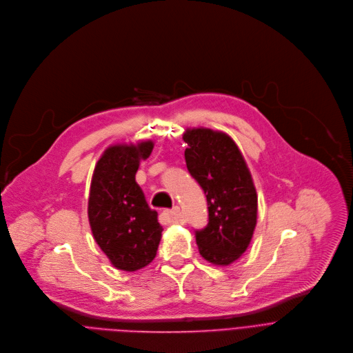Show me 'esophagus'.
<instances>
[{
	"mask_svg": "<svg viewBox=\"0 0 353 353\" xmlns=\"http://www.w3.org/2000/svg\"><path fill=\"white\" fill-rule=\"evenodd\" d=\"M178 213H179V207H178V205H175V207H172V208L164 210V214H165V217H168V219L175 217Z\"/></svg>",
	"mask_w": 353,
	"mask_h": 353,
	"instance_id": "34e87169",
	"label": "esophagus"
}]
</instances>
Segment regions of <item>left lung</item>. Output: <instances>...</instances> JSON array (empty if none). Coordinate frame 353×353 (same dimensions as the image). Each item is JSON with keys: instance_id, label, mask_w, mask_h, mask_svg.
Segmentation results:
<instances>
[{"instance_id": "obj_1", "label": "left lung", "mask_w": 353, "mask_h": 353, "mask_svg": "<svg viewBox=\"0 0 353 353\" xmlns=\"http://www.w3.org/2000/svg\"><path fill=\"white\" fill-rule=\"evenodd\" d=\"M185 161L205 194L208 223L196 230L200 254L228 265L248 249L257 220V194L249 168L234 140L211 129H188Z\"/></svg>"}]
</instances>
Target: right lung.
<instances>
[{
    "instance_id": "obj_1",
    "label": "right lung",
    "mask_w": 353,
    "mask_h": 353,
    "mask_svg": "<svg viewBox=\"0 0 353 353\" xmlns=\"http://www.w3.org/2000/svg\"><path fill=\"white\" fill-rule=\"evenodd\" d=\"M153 142L108 148L90 186L89 221L93 236L111 263L123 271L146 267L157 254L163 227L134 179Z\"/></svg>"
}]
</instances>
